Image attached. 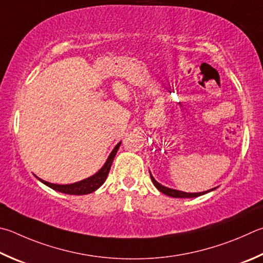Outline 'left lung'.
I'll list each match as a JSON object with an SVG mask.
<instances>
[{"label": "left lung", "mask_w": 263, "mask_h": 263, "mask_svg": "<svg viewBox=\"0 0 263 263\" xmlns=\"http://www.w3.org/2000/svg\"><path fill=\"white\" fill-rule=\"evenodd\" d=\"M151 178L153 184L156 186V189L160 191V192L164 193L166 195H169V197H173V198H195V197H199V195H202L204 193L209 192V191H204V192H200V193H186V192H181V191H177V190H173V189H168L165 187V186H162L161 184L157 183V181L153 178V176L151 175Z\"/></svg>", "instance_id": "left-lung-1"}]
</instances>
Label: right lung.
<instances>
[{
	"label": "right lung",
	"instance_id": "add662e5",
	"mask_svg": "<svg viewBox=\"0 0 263 263\" xmlns=\"http://www.w3.org/2000/svg\"><path fill=\"white\" fill-rule=\"evenodd\" d=\"M119 146H121V142L116 145V147L114 148V151L111 152V154L109 155L108 160L104 165L102 166L100 171H98L97 174L92 177H89L87 179H84L82 181H77L74 184H70V185H57V184H51L48 183V181H45L39 178V180H41L42 183L46 184L47 186H49L50 189L59 191V192L65 193V194H72V195H83V194H88L94 192L95 190H98L100 186H101L104 180L107 179L109 171H110V166L112 164V161L115 159V155L118 151Z\"/></svg>",
	"mask_w": 263,
	"mask_h": 263
}]
</instances>
